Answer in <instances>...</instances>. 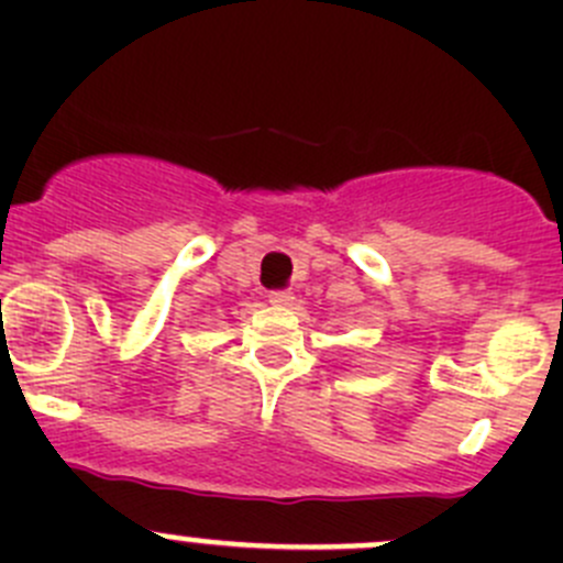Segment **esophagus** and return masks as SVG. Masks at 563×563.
I'll return each instance as SVG.
<instances>
[{
    "instance_id": "1",
    "label": "esophagus",
    "mask_w": 563,
    "mask_h": 563,
    "mask_svg": "<svg viewBox=\"0 0 563 563\" xmlns=\"http://www.w3.org/2000/svg\"><path fill=\"white\" fill-rule=\"evenodd\" d=\"M269 302L277 305V308H288V305L294 302V294L291 291H272Z\"/></svg>"
}]
</instances>
